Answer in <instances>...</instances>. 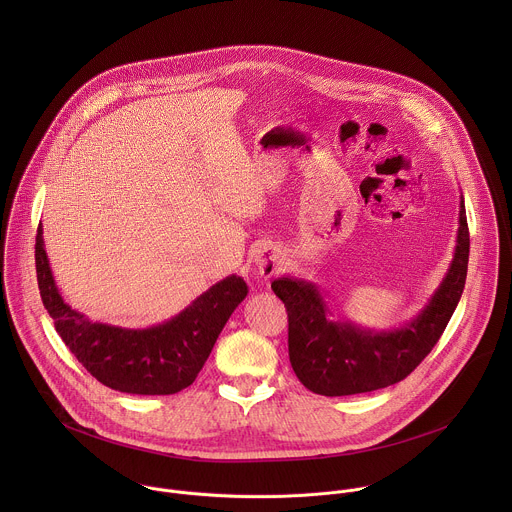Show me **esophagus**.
I'll list each match as a JSON object with an SVG mask.
<instances>
[{"instance_id":"esophagus-1","label":"esophagus","mask_w":512,"mask_h":512,"mask_svg":"<svg viewBox=\"0 0 512 512\" xmlns=\"http://www.w3.org/2000/svg\"><path fill=\"white\" fill-rule=\"evenodd\" d=\"M254 262L258 266V272L262 278H272L274 274H278V270L282 266V256H280V250H276L272 246H262L256 250Z\"/></svg>"}]
</instances>
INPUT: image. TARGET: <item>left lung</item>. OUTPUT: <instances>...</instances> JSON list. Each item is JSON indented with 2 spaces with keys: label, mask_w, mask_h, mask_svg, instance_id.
<instances>
[{
  "label": "left lung",
  "mask_w": 512,
  "mask_h": 512,
  "mask_svg": "<svg viewBox=\"0 0 512 512\" xmlns=\"http://www.w3.org/2000/svg\"><path fill=\"white\" fill-rule=\"evenodd\" d=\"M469 228L459 203L453 260L426 307L402 327L374 331L333 311L313 282L284 276L272 290L288 309L290 363L299 382L321 396H349L386 388L404 380L438 343L465 288Z\"/></svg>",
  "instance_id": "left-lung-1"
}]
</instances>
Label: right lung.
Returning <instances> with one entry per match:
<instances>
[{
	"label": "right lung",
	"mask_w": 512,
	"mask_h": 512,
	"mask_svg": "<svg viewBox=\"0 0 512 512\" xmlns=\"http://www.w3.org/2000/svg\"><path fill=\"white\" fill-rule=\"evenodd\" d=\"M35 266L43 305L78 363L104 386L128 394H175L191 386L228 317L248 293L246 282L232 274L175 317L147 329H126L94 323L63 299L49 266L41 224Z\"/></svg>",
	"instance_id": "add662e5"
}]
</instances>
